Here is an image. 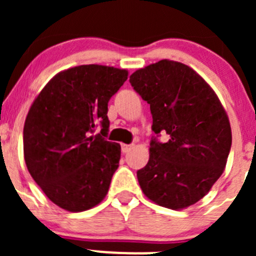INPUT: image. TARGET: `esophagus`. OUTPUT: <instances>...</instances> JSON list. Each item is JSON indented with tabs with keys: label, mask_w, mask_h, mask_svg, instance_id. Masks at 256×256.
Masks as SVG:
<instances>
[{
	"label": "esophagus",
	"mask_w": 256,
	"mask_h": 256,
	"mask_svg": "<svg viewBox=\"0 0 256 256\" xmlns=\"http://www.w3.org/2000/svg\"><path fill=\"white\" fill-rule=\"evenodd\" d=\"M134 147V144H121V150H122V152L124 154H126V152H128L130 151L131 148H132Z\"/></svg>",
	"instance_id": "esophagus-1"
}]
</instances>
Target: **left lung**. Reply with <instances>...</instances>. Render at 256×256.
Returning a JSON list of instances; mask_svg holds the SVG:
<instances>
[{
  "mask_svg": "<svg viewBox=\"0 0 256 256\" xmlns=\"http://www.w3.org/2000/svg\"><path fill=\"white\" fill-rule=\"evenodd\" d=\"M131 86L150 104V158L138 171L144 194L156 204L184 209L202 200L226 168L232 146L228 115L214 90L197 72L162 59L130 76Z\"/></svg>",
  "mask_w": 256,
  "mask_h": 256,
  "instance_id": "left-lung-1",
  "label": "left lung"
}]
</instances>
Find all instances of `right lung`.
Instances as JSON below:
<instances>
[{
  "label": "right lung",
  "instance_id": "1",
  "mask_svg": "<svg viewBox=\"0 0 256 256\" xmlns=\"http://www.w3.org/2000/svg\"><path fill=\"white\" fill-rule=\"evenodd\" d=\"M128 72L88 64L54 76L37 95L24 121L23 154L33 180L68 212L99 204L118 167L120 144L105 140L108 102ZM98 123L102 131L92 132Z\"/></svg>",
  "mask_w": 256,
  "mask_h": 256
}]
</instances>
